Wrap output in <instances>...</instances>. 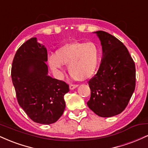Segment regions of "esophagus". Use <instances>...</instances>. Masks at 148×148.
Here are the masks:
<instances>
[{
	"label": "esophagus",
	"instance_id": "34e87169",
	"mask_svg": "<svg viewBox=\"0 0 148 148\" xmlns=\"http://www.w3.org/2000/svg\"><path fill=\"white\" fill-rule=\"evenodd\" d=\"M78 87V85H76V84H71V85H69V89L70 90H74V89H75L76 88H77Z\"/></svg>",
	"mask_w": 148,
	"mask_h": 148
}]
</instances>
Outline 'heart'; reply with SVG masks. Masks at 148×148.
<instances>
[{
	"instance_id": "1",
	"label": "heart",
	"mask_w": 148,
	"mask_h": 148,
	"mask_svg": "<svg viewBox=\"0 0 148 148\" xmlns=\"http://www.w3.org/2000/svg\"><path fill=\"white\" fill-rule=\"evenodd\" d=\"M100 59L99 46L93 42H73L60 47L49 63L53 70H58L62 64H68L69 74L74 79L84 81L95 74Z\"/></svg>"
}]
</instances>
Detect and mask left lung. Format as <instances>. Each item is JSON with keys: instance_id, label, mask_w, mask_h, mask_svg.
<instances>
[{"instance_id": "obj_1", "label": "left lung", "mask_w": 148, "mask_h": 148, "mask_svg": "<svg viewBox=\"0 0 148 148\" xmlns=\"http://www.w3.org/2000/svg\"><path fill=\"white\" fill-rule=\"evenodd\" d=\"M103 58L97 74L88 81L91 95L87 104L95 114L108 118L125 109L136 86V67L127 47L106 32H95Z\"/></svg>"}]
</instances>
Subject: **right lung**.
Instances as JSON below:
<instances>
[{
    "instance_id": "add662e5",
    "label": "right lung",
    "mask_w": 148,
    "mask_h": 148,
    "mask_svg": "<svg viewBox=\"0 0 148 148\" xmlns=\"http://www.w3.org/2000/svg\"><path fill=\"white\" fill-rule=\"evenodd\" d=\"M47 49L33 37L15 53L11 76L16 99L35 123L50 125L60 118L65 108L64 95L69 91L63 81L48 76Z\"/></svg>"
}]
</instances>
